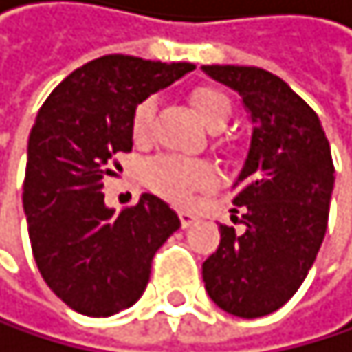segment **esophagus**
<instances>
[{
    "instance_id": "34e87169",
    "label": "esophagus",
    "mask_w": 352,
    "mask_h": 352,
    "mask_svg": "<svg viewBox=\"0 0 352 352\" xmlns=\"http://www.w3.org/2000/svg\"><path fill=\"white\" fill-rule=\"evenodd\" d=\"M178 217H180V226H182V228H191V226L199 219L197 214L191 212V210H180V212H178Z\"/></svg>"
}]
</instances>
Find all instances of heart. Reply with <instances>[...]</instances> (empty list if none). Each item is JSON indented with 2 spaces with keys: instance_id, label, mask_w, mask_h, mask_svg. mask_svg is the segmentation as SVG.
Segmentation results:
<instances>
[{
  "instance_id": "b5f03b06",
  "label": "heart",
  "mask_w": 352,
  "mask_h": 352,
  "mask_svg": "<svg viewBox=\"0 0 352 352\" xmlns=\"http://www.w3.org/2000/svg\"><path fill=\"white\" fill-rule=\"evenodd\" d=\"M189 102L195 116L199 118V122L208 126L210 131H219L221 126H226L230 116H232V102H230L228 94H223L217 87H208V85L195 87L189 96ZM155 109L157 105L153 98H146L135 107L131 118V131L138 142H144L150 135ZM142 178L150 189L167 197L170 202L189 204L193 191L206 187L212 174L204 163L165 155V157L150 159L142 167Z\"/></svg>"
}]
</instances>
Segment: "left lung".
<instances>
[{
	"label": "left lung",
	"instance_id": "left-lung-1",
	"mask_svg": "<svg viewBox=\"0 0 352 352\" xmlns=\"http://www.w3.org/2000/svg\"><path fill=\"white\" fill-rule=\"evenodd\" d=\"M241 96L252 135L232 182V219L202 265L212 303L239 318L282 307L312 269L329 219L336 182L331 148L318 116L292 87L256 66H202Z\"/></svg>",
	"mask_w": 352,
	"mask_h": 352
}]
</instances>
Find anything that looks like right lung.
Wrapping results in <instances>:
<instances>
[{
	"instance_id": "obj_1",
	"label": "right lung",
	"mask_w": 352,
	"mask_h": 352,
	"mask_svg": "<svg viewBox=\"0 0 352 352\" xmlns=\"http://www.w3.org/2000/svg\"><path fill=\"white\" fill-rule=\"evenodd\" d=\"M191 70L102 55L73 70L36 116L23 182L32 252L47 286L79 314L111 316L138 303L157 250L180 228L153 193L116 212L102 178L113 174V155L131 153L135 107Z\"/></svg>"
}]
</instances>
